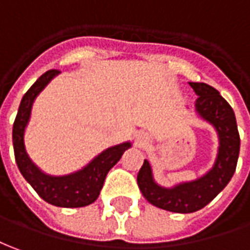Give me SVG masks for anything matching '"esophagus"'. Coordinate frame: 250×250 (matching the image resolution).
Returning <instances> with one entry per match:
<instances>
[{
	"label": "esophagus",
	"instance_id": "34e87169",
	"mask_svg": "<svg viewBox=\"0 0 250 250\" xmlns=\"http://www.w3.org/2000/svg\"><path fill=\"white\" fill-rule=\"evenodd\" d=\"M136 140H137V142H139V143H143V142H144V140H146V137H144V136L139 135V136H137V137H136Z\"/></svg>",
	"mask_w": 250,
	"mask_h": 250
}]
</instances>
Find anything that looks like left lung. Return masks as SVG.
Masks as SVG:
<instances>
[{
	"label": "left lung",
	"mask_w": 250,
	"mask_h": 250,
	"mask_svg": "<svg viewBox=\"0 0 250 250\" xmlns=\"http://www.w3.org/2000/svg\"><path fill=\"white\" fill-rule=\"evenodd\" d=\"M189 85L199 96L194 103L197 114L218 132L219 148L214 166L200 178L173 188H163L155 182L147 159H144L137 174V185L147 201L155 207L178 214L199 211L214 200L231 180L240 155V133L231 106L206 83H189Z\"/></svg>",
	"instance_id": "1"
}]
</instances>
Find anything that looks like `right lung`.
Returning a JSON list of instances; mask_svg holds the SVG:
<instances>
[{"label":"right lung","mask_w":250,"mask_h":250,"mask_svg":"<svg viewBox=\"0 0 250 250\" xmlns=\"http://www.w3.org/2000/svg\"><path fill=\"white\" fill-rule=\"evenodd\" d=\"M58 73L60 70H47L24 94L19 106L16 120L13 124V133H12L15 158H16L17 167L20 170V173L43 200L56 207H85V206L92 204L98 199L110 168L121 159L122 154L129 147H132V144L130 142H126L104 149L103 152H101L89 162L85 167L72 174L56 177V175L43 173L42 170L31 161L25 151L24 132L27 128V124L30 121L31 108H32V103L35 101V98Z\"/></svg>","instance_id":"add662e5"}]
</instances>
